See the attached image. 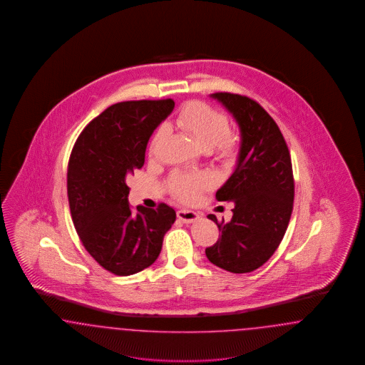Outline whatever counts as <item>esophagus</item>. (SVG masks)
I'll use <instances>...</instances> for the list:
<instances>
[{"label": "esophagus", "instance_id": "esophagus-1", "mask_svg": "<svg viewBox=\"0 0 365 365\" xmlns=\"http://www.w3.org/2000/svg\"><path fill=\"white\" fill-rule=\"evenodd\" d=\"M176 216L180 221H183L185 224H190V222H194L195 220L200 219V215L195 213V212H191V210H186V209H180L176 212Z\"/></svg>", "mask_w": 365, "mask_h": 365}]
</instances>
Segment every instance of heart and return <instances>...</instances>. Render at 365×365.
Masks as SVG:
<instances>
[{"label":"heart","mask_w":365,"mask_h":365,"mask_svg":"<svg viewBox=\"0 0 365 365\" xmlns=\"http://www.w3.org/2000/svg\"><path fill=\"white\" fill-rule=\"evenodd\" d=\"M176 128L187 133L204 150H213L224 167H234L242 152V141L231 133V120L227 114L204 102H190L175 115ZM165 128L161 126L150 140V152L156 149ZM168 191L182 202H195L205 190L212 186L204 173L175 171L168 178Z\"/></svg>","instance_id":"obj_1"}]
</instances>
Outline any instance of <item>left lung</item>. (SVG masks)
Wrapping results in <instances>:
<instances>
[{
  "mask_svg": "<svg viewBox=\"0 0 365 365\" xmlns=\"http://www.w3.org/2000/svg\"><path fill=\"white\" fill-rule=\"evenodd\" d=\"M232 113L242 131V152L234 174L216 192L235 202L230 222H219V240L205 250L207 259L231 273H250L267 262L287 232L294 197L291 155L274 119L254 99L230 92L212 93Z\"/></svg>",
  "mask_w": 365,
  "mask_h": 365,
  "instance_id": "8db88e82",
  "label": "left lung"
}]
</instances>
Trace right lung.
<instances>
[{"label":"right lung","instance_id":"obj_1","mask_svg":"<svg viewBox=\"0 0 365 365\" xmlns=\"http://www.w3.org/2000/svg\"><path fill=\"white\" fill-rule=\"evenodd\" d=\"M173 99L115 103L92 119L74 143L68 163V200L77 235L91 257L115 276L155 262L175 210L133 209L126 176L145 161L150 134L174 110Z\"/></svg>","mask_w":365,"mask_h":365}]
</instances>
